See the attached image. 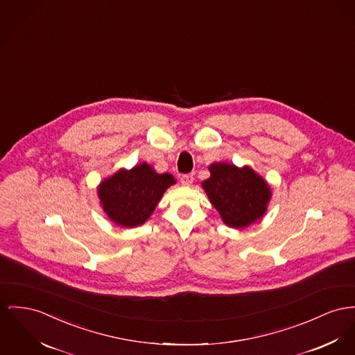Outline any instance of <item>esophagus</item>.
<instances>
[{
  "instance_id": "34e87169",
  "label": "esophagus",
  "mask_w": 355,
  "mask_h": 355,
  "mask_svg": "<svg viewBox=\"0 0 355 355\" xmlns=\"http://www.w3.org/2000/svg\"><path fill=\"white\" fill-rule=\"evenodd\" d=\"M180 182H182V184H184V186H191V184L193 183V175H192V173L183 175V176L180 178Z\"/></svg>"
}]
</instances>
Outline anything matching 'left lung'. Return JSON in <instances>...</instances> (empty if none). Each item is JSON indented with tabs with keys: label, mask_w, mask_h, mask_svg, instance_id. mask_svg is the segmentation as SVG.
<instances>
[{
	"label": "left lung",
	"mask_w": 355,
	"mask_h": 355,
	"mask_svg": "<svg viewBox=\"0 0 355 355\" xmlns=\"http://www.w3.org/2000/svg\"><path fill=\"white\" fill-rule=\"evenodd\" d=\"M210 171L202 187L227 226L242 229L263 215L270 189L252 168L215 163Z\"/></svg>",
	"instance_id": "8db88e82"
}]
</instances>
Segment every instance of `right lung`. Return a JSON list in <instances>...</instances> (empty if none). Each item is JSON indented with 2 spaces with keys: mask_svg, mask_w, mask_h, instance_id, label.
Returning <instances> with one entry per match:
<instances>
[{
  "mask_svg": "<svg viewBox=\"0 0 355 355\" xmlns=\"http://www.w3.org/2000/svg\"><path fill=\"white\" fill-rule=\"evenodd\" d=\"M175 183L169 173H156L146 163L121 169L101 183L98 195L109 218L123 227L142 225L153 213L166 189Z\"/></svg>",
  "mask_w": 355,
  "mask_h": 355,
  "instance_id": "obj_1",
  "label": "right lung"
}]
</instances>
